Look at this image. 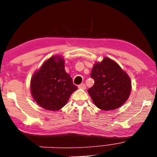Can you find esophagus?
I'll return each instance as SVG.
<instances>
[{"mask_svg": "<svg viewBox=\"0 0 157 157\" xmlns=\"http://www.w3.org/2000/svg\"><path fill=\"white\" fill-rule=\"evenodd\" d=\"M78 87L79 89H81V90H86V86L84 83H83V84L79 85Z\"/></svg>", "mask_w": 157, "mask_h": 157, "instance_id": "1", "label": "esophagus"}]
</instances>
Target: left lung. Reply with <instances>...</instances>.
I'll list each match as a JSON object with an SVG mask.
<instances>
[{
	"mask_svg": "<svg viewBox=\"0 0 157 157\" xmlns=\"http://www.w3.org/2000/svg\"><path fill=\"white\" fill-rule=\"evenodd\" d=\"M91 77L94 84L87 90L94 105L102 110L119 108L130 97L132 83L130 76L111 59L103 58L93 66Z\"/></svg>",
	"mask_w": 157,
	"mask_h": 157,
	"instance_id": "8db88e82",
	"label": "left lung"
}]
</instances>
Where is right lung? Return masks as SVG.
<instances>
[{
    "instance_id": "1",
    "label": "right lung",
    "mask_w": 157,
    "mask_h": 157,
    "mask_svg": "<svg viewBox=\"0 0 157 157\" xmlns=\"http://www.w3.org/2000/svg\"><path fill=\"white\" fill-rule=\"evenodd\" d=\"M77 89L65 70L64 59L58 55L46 60L30 81V91L36 103L50 111L59 110L64 107Z\"/></svg>"
}]
</instances>
